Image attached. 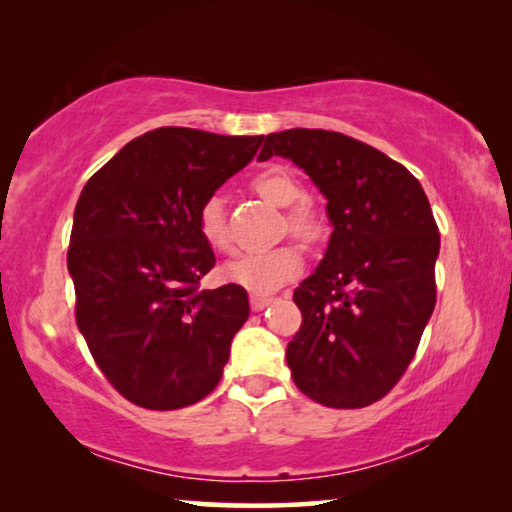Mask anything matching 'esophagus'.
<instances>
[{"label": "esophagus", "instance_id": "esophagus-1", "mask_svg": "<svg viewBox=\"0 0 512 512\" xmlns=\"http://www.w3.org/2000/svg\"><path fill=\"white\" fill-rule=\"evenodd\" d=\"M271 302H273V296H266V293H250V307L255 311L264 309L266 305H271Z\"/></svg>", "mask_w": 512, "mask_h": 512}]
</instances>
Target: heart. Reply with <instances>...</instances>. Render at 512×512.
Instances as JSON below:
<instances>
[{"mask_svg": "<svg viewBox=\"0 0 512 512\" xmlns=\"http://www.w3.org/2000/svg\"><path fill=\"white\" fill-rule=\"evenodd\" d=\"M255 192L264 198V201L287 207L291 205L284 221H287V230L293 237L300 239L302 244L314 246L325 237L327 223L323 212L318 207L303 198L305 189H302L300 180L293 176L287 167H266L255 173L250 180ZM196 225L201 232L203 241L210 248L219 250V253H230L232 250V237L228 228V216H225V207L221 196H207L198 207ZM302 250L298 244H282L271 250H262V253H248L237 257L223 268L225 280L239 284L248 291H271L280 284L289 282L302 271Z\"/></svg>", "mask_w": 512, "mask_h": 512, "instance_id": "1", "label": "heart"}]
</instances>
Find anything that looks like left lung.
I'll use <instances>...</instances> for the list:
<instances>
[{"label": "left lung", "mask_w": 512, "mask_h": 512, "mask_svg": "<svg viewBox=\"0 0 512 512\" xmlns=\"http://www.w3.org/2000/svg\"><path fill=\"white\" fill-rule=\"evenodd\" d=\"M289 158L327 198L334 230L293 291L302 323L287 345L296 386L329 409L391 393L436 307L440 232L413 173L375 146L323 128L266 135L257 160Z\"/></svg>", "instance_id": "left-lung-1"}]
</instances>
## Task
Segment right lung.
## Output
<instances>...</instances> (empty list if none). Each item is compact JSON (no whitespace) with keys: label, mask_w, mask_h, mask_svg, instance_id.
Wrapping results in <instances>:
<instances>
[{"label":"right lung","mask_w":512,"mask_h":512,"mask_svg":"<svg viewBox=\"0 0 512 512\" xmlns=\"http://www.w3.org/2000/svg\"><path fill=\"white\" fill-rule=\"evenodd\" d=\"M262 140L155 128L83 187L67 250L76 325L110 386L142 409H183L221 381L250 307L239 284L201 289L216 259L196 214Z\"/></svg>","instance_id":"obj_1"}]
</instances>
